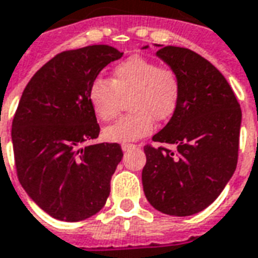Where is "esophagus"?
Wrapping results in <instances>:
<instances>
[{
	"mask_svg": "<svg viewBox=\"0 0 258 258\" xmlns=\"http://www.w3.org/2000/svg\"><path fill=\"white\" fill-rule=\"evenodd\" d=\"M135 147H138L137 145H131V143H123V145H121V150L128 151V150H131V149H135Z\"/></svg>",
	"mask_w": 258,
	"mask_h": 258,
	"instance_id": "1",
	"label": "esophagus"
}]
</instances>
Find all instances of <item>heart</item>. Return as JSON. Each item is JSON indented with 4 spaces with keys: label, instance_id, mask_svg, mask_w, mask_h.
<instances>
[{
    "label": "heart",
    "instance_id": "b5f03b06",
    "mask_svg": "<svg viewBox=\"0 0 258 258\" xmlns=\"http://www.w3.org/2000/svg\"><path fill=\"white\" fill-rule=\"evenodd\" d=\"M182 93L180 74L142 55H131L113 66L111 80L96 77L88 88V101L100 120L113 119L127 98V109L113 124L104 128L109 142H131L154 128V119L168 120L176 112Z\"/></svg>",
    "mask_w": 258,
    "mask_h": 258
}]
</instances>
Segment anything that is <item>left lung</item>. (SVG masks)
<instances>
[{"label":"left lung","instance_id":"obj_1","mask_svg":"<svg viewBox=\"0 0 258 258\" xmlns=\"http://www.w3.org/2000/svg\"><path fill=\"white\" fill-rule=\"evenodd\" d=\"M157 56L180 74L182 93L172 119L153 137L176 150L145 146L143 190L158 211L194 215L221 195L237 168L242 112L229 82L207 59L174 46L161 47Z\"/></svg>","mask_w":258,"mask_h":258}]
</instances>
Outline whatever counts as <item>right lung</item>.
Wrapping results in <instances>:
<instances>
[{
    "label": "right lung",
    "mask_w": 258,
    "mask_h": 258,
    "mask_svg": "<svg viewBox=\"0 0 258 258\" xmlns=\"http://www.w3.org/2000/svg\"><path fill=\"white\" fill-rule=\"evenodd\" d=\"M123 52L107 44L63 51L25 86L12 123L20 184L55 219L78 222L107 202L123 158L119 143H97L100 125L88 101L89 84Z\"/></svg>",
    "instance_id": "add662e5"
}]
</instances>
